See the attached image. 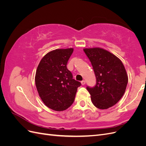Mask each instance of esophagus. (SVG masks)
<instances>
[{
	"label": "esophagus",
	"mask_w": 146,
	"mask_h": 146,
	"mask_svg": "<svg viewBox=\"0 0 146 146\" xmlns=\"http://www.w3.org/2000/svg\"><path fill=\"white\" fill-rule=\"evenodd\" d=\"M85 80H82V82H81V83H82V85H85Z\"/></svg>",
	"instance_id": "esophagus-1"
}]
</instances>
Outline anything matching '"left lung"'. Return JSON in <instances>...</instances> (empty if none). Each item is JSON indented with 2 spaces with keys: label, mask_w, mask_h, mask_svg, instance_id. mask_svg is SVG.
<instances>
[{
  "label": "left lung",
  "mask_w": 146,
  "mask_h": 146,
  "mask_svg": "<svg viewBox=\"0 0 146 146\" xmlns=\"http://www.w3.org/2000/svg\"><path fill=\"white\" fill-rule=\"evenodd\" d=\"M90 59L96 77L94 88L87 87L92 103L99 109L113 107L125 93L128 76L121 60L100 47L83 48Z\"/></svg>",
  "instance_id": "1"
}]
</instances>
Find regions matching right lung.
Instances as JSON below:
<instances>
[{
	"label": "right lung",
	"mask_w": 146,
	"mask_h": 146,
	"mask_svg": "<svg viewBox=\"0 0 146 146\" xmlns=\"http://www.w3.org/2000/svg\"><path fill=\"white\" fill-rule=\"evenodd\" d=\"M73 51V48L52 50L42 57L38 66L35 80L38 94L46 106L54 111L68 109L81 85L72 78L66 66Z\"/></svg>",
	"instance_id": "add662e5"
}]
</instances>
